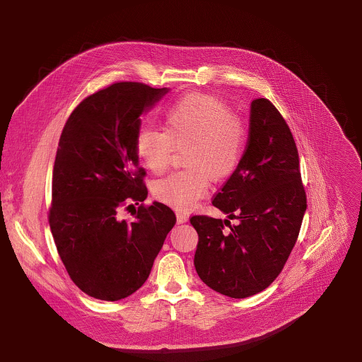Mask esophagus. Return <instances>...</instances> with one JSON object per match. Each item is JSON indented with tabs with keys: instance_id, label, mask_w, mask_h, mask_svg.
Here are the masks:
<instances>
[{
	"instance_id": "obj_1",
	"label": "esophagus",
	"mask_w": 362,
	"mask_h": 362,
	"mask_svg": "<svg viewBox=\"0 0 362 362\" xmlns=\"http://www.w3.org/2000/svg\"><path fill=\"white\" fill-rule=\"evenodd\" d=\"M176 219H177V223H179V225H180V223H186V222H187V216H186V215H183V214H177Z\"/></svg>"
}]
</instances>
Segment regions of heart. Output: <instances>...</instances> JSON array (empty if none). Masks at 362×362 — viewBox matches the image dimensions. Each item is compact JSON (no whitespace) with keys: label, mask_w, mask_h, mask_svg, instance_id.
<instances>
[{"label":"heart","mask_w":362,"mask_h":362,"mask_svg":"<svg viewBox=\"0 0 362 362\" xmlns=\"http://www.w3.org/2000/svg\"><path fill=\"white\" fill-rule=\"evenodd\" d=\"M165 132L141 129L134 141L140 162L154 175L163 173L175 148H183L186 170L153 185V196L176 209H190L208 192V177L229 179L246 150V130L232 107L209 94H189L163 115Z\"/></svg>","instance_id":"obj_1"}]
</instances>
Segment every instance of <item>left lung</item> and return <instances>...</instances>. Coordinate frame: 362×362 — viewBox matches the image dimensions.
Masks as SVG:
<instances>
[{"label":"left lung","mask_w":362,"mask_h":362,"mask_svg":"<svg viewBox=\"0 0 362 362\" xmlns=\"http://www.w3.org/2000/svg\"><path fill=\"white\" fill-rule=\"evenodd\" d=\"M212 204L238 223L190 218L199 235L193 261L199 278L238 299L264 291L284 269L306 211L295 140L268 98L250 103L243 159Z\"/></svg>","instance_id":"obj_1"}]
</instances>
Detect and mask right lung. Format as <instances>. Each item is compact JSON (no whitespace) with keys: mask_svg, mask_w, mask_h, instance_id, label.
Segmentation results:
<instances>
[{"mask_svg":"<svg viewBox=\"0 0 362 362\" xmlns=\"http://www.w3.org/2000/svg\"><path fill=\"white\" fill-rule=\"evenodd\" d=\"M166 93L168 87L115 83L84 98L63 129L48 222L71 281L95 299L136 292L176 223L160 202L140 204L132 222L120 219L123 206L147 197L134 141L140 116Z\"/></svg>","mask_w":362,"mask_h":362,"instance_id":"right-lung-1","label":"right lung"}]
</instances>
